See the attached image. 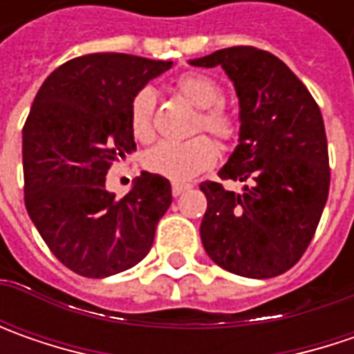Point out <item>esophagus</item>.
<instances>
[{"label":"esophagus","mask_w":354,"mask_h":354,"mask_svg":"<svg viewBox=\"0 0 354 354\" xmlns=\"http://www.w3.org/2000/svg\"><path fill=\"white\" fill-rule=\"evenodd\" d=\"M191 189V185L189 183H173L171 185V193H173V197H179V195H183L185 191H189Z\"/></svg>","instance_id":"esophagus-1"}]
</instances>
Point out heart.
Wrapping results in <instances>:
<instances>
[{
	"mask_svg": "<svg viewBox=\"0 0 354 354\" xmlns=\"http://www.w3.org/2000/svg\"><path fill=\"white\" fill-rule=\"evenodd\" d=\"M175 90L187 102L198 108L195 120V131H207L221 143H230L238 136L236 116L226 108L225 92L221 84L207 75L187 73L177 78ZM156 92L149 86L140 88L129 102V128L131 133L147 142L153 138L156 126ZM218 159L216 145L205 138L197 136L187 142H159L143 156V167L171 181H189L201 173L209 171Z\"/></svg>",
	"mask_w": 354,
	"mask_h": 354,
	"instance_id": "1",
	"label": "heart"
}]
</instances>
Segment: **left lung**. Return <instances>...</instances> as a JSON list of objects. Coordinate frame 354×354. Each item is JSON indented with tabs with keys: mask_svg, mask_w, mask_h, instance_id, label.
<instances>
[{
	"mask_svg": "<svg viewBox=\"0 0 354 354\" xmlns=\"http://www.w3.org/2000/svg\"><path fill=\"white\" fill-rule=\"evenodd\" d=\"M223 66L240 100V140L218 171L242 193L205 181L201 240L214 264L244 278H274L307 250L327 203L331 171L325 124L306 84L272 53L221 48L191 61Z\"/></svg>",
	"mask_w": 354,
	"mask_h": 354,
	"instance_id": "left-lung-1",
	"label": "left lung"
}]
</instances>
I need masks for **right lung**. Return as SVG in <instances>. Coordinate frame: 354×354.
Segmentation results:
<instances>
[{
	"instance_id": "add662e5",
	"label": "right lung",
	"mask_w": 354,
	"mask_h": 354,
	"mask_svg": "<svg viewBox=\"0 0 354 354\" xmlns=\"http://www.w3.org/2000/svg\"><path fill=\"white\" fill-rule=\"evenodd\" d=\"M171 66L124 53L84 55L53 71L35 96L23 126L25 207L48 250L78 276H114L151 250L169 181L143 171L116 201L106 173L136 149L133 94Z\"/></svg>"
}]
</instances>
